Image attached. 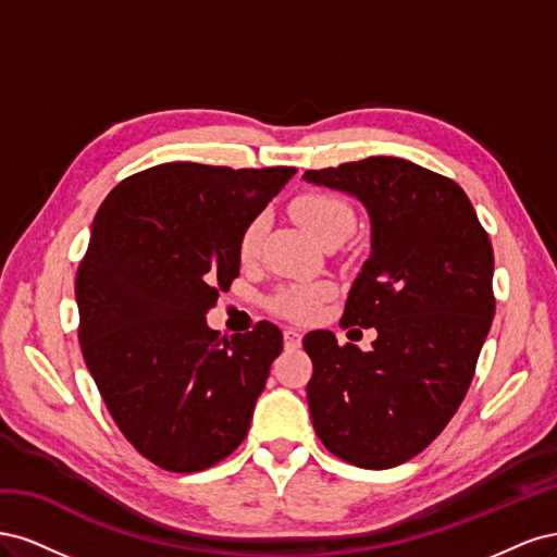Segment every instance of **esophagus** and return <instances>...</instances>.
I'll use <instances>...</instances> for the list:
<instances>
[{"mask_svg":"<svg viewBox=\"0 0 557 557\" xmlns=\"http://www.w3.org/2000/svg\"><path fill=\"white\" fill-rule=\"evenodd\" d=\"M283 342H285V348H299L301 332L295 330V327H285L283 330Z\"/></svg>","mask_w":557,"mask_h":557,"instance_id":"1","label":"esophagus"}]
</instances>
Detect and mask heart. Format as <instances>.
I'll return each mask as SVG.
<instances>
[{
    "label": "heart",
    "instance_id": "b5f03b06",
    "mask_svg": "<svg viewBox=\"0 0 557 557\" xmlns=\"http://www.w3.org/2000/svg\"><path fill=\"white\" fill-rule=\"evenodd\" d=\"M293 213L305 227L311 237L323 244L332 237H348L356 227V215L352 209L346 205L342 197L330 195V193H309L301 195L295 205ZM264 234V218L258 215L244 227L242 239H239V256L242 260H252L258 256L260 242ZM330 288L325 283H313V285H295V288L281 290L272 307L276 313L293 318V320H307L315 313L320 299H325Z\"/></svg>",
    "mask_w": 557,
    "mask_h": 557
}]
</instances>
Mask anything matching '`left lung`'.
<instances>
[{
	"label": "left lung",
	"instance_id": "1",
	"mask_svg": "<svg viewBox=\"0 0 557 557\" xmlns=\"http://www.w3.org/2000/svg\"><path fill=\"white\" fill-rule=\"evenodd\" d=\"M301 178L356 197L369 215L372 250L342 325L379 334L369 350L327 330L305 336L313 428L336 458L391 469L428 448L467 395L495 315L493 246L460 185L409 160Z\"/></svg>",
	"mask_w": 557,
	"mask_h": 557
}]
</instances>
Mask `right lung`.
I'll return each instance as SVG.
<instances>
[{"instance_id":"obj_1","label":"right lung","mask_w":557,"mask_h":557,"mask_svg":"<svg viewBox=\"0 0 557 557\" xmlns=\"http://www.w3.org/2000/svg\"><path fill=\"white\" fill-rule=\"evenodd\" d=\"M295 172L166 162L95 215L76 274L81 350L115 425L162 469L201 471L244 442L283 334L262 320L221 342L207 313L239 276L244 227Z\"/></svg>"}]
</instances>
